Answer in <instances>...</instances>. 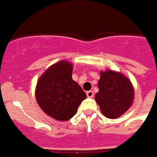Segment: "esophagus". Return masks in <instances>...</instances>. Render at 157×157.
Wrapping results in <instances>:
<instances>
[{
  "instance_id": "1",
  "label": "esophagus",
  "mask_w": 157,
  "mask_h": 157,
  "mask_svg": "<svg viewBox=\"0 0 157 157\" xmlns=\"http://www.w3.org/2000/svg\"><path fill=\"white\" fill-rule=\"evenodd\" d=\"M86 94H87V96L89 97V98H92V97H94V92H93L92 90L87 91Z\"/></svg>"
}]
</instances>
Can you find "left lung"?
Returning a JSON list of instances; mask_svg holds the SVG:
<instances>
[{"mask_svg":"<svg viewBox=\"0 0 157 157\" xmlns=\"http://www.w3.org/2000/svg\"><path fill=\"white\" fill-rule=\"evenodd\" d=\"M99 92L95 100L103 115L109 119L121 116L133 102L134 90L130 81L124 75L112 70L100 74L98 83Z\"/></svg>","mask_w":157,"mask_h":157,"instance_id":"8db88e82","label":"left lung"}]
</instances>
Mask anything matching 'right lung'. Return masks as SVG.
I'll use <instances>...</instances> for the list:
<instances>
[{
  "mask_svg": "<svg viewBox=\"0 0 157 157\" xmlns=\"http://www.w3.org/2000/svg\"><path fill=\"white\" fill-rule=\"evenodd\" d=\"M73 65L60 61L48 68L38 79L36 99L47 115L58 121L69 120L86 98L79 84L72 78Z\"/></svg>",
  "mask_w": 157,
  "mask_h": 157,
  "instance_id": "obj_1",
  "label": "right lung"
}]
</instances>
